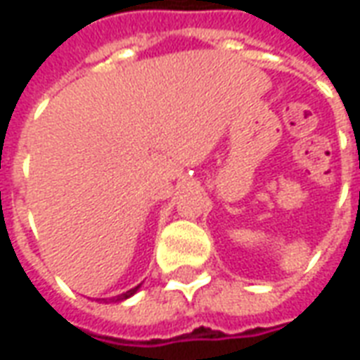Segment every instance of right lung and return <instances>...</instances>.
Masks as SVG:
<instances>
[{"mask_svg": "<svg viewBox=\"0 0 360 360\" xmlns=\"http://www.w3.org/2000/svg\"><path fill=\"white\" fill-rule=\"evenodd\" d=\"M139 287H141V285L133 287V289H129V291H125V293L117 295V297H111L110 301H113V302H121V301H125V299H129V297H133V295L136 293V291H139ZM102 301H103V302H108V299H102Z\"/></svg>", "mask_w": 360, "mask_h": 360, "instance_id": "add662e5", "label": "right lung"}]
</instances>
